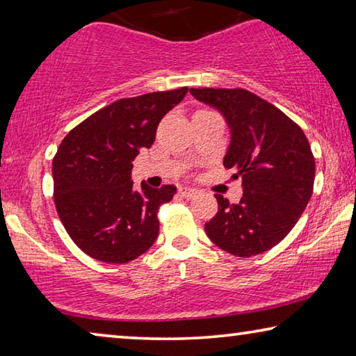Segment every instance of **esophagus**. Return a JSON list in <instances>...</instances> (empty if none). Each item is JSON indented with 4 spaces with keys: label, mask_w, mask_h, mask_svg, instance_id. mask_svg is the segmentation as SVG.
I'll use <instances>...</instances> for the list:
<instances>
[{
    "label": "esophagus",
    "mask_w": 356,
    "mask_h": 356,
    "mask_svg": "<svg viewBox=\"0 0 356 356\" xmlns=\"http://www.w3.org/2000/svg\"><path fill=\"white\" fill-rule=\"evenodd\" d=\"M179 193H180V196L186 197V200H191V197H195L200 191L195 190V188H190V186H182V188L179 190Z\"/></svg>",
    "instance_id": "34e87169"
}]
</instances>
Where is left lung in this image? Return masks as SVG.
Returning <instances> with one entry per match:
<instances>
[{
    "mask_svg": "<svg viewBox=\"0 0 356 356\" xmlns=\"http://www.w3.org/2000/svg\"><path fill=\"white\" fill-rule=\"evenodd\" d=\"M196 100L218 110L231 143L222 160L242 177L243 196L231 204L215 195L218 212L206 234L218 248L238 257L278 245L308 206L316 176L308 138L275 105L246 89H190Z\"/></svg>",
    "mask_w": 356,
    "mask_h": 356,
    "instance_id": "obj_1",
    "label": "left lung"
}]
</instances>
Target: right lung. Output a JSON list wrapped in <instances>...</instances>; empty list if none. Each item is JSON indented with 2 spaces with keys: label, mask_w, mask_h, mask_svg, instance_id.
Masks as SVG:
<instances>
[{
  "label": "right lung",
  "mask_w": 356,
  "mask_h": 356,
  "mask_svg": "<svg viewBox=\"0 0 356 356\" xmlns=\"http://www.w3.org/2000/svg\"><path fill=\"white\" fill-rule=\"evenodd\" d=\"M186 91L120 99L84 119L58 147L51 168L56 210L70 238L88 256L125 264L159 237L156 212L177 188L141 182L136 190L131 161L152 146L160 120Z\"/></svg>",
  "instance_id": "add662e5"
}]
</instances>
